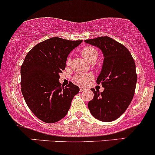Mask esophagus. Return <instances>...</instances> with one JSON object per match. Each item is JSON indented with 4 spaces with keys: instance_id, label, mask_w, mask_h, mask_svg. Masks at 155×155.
<instances>
[{
    "instance_id": "1",
    "label": "esophagus",
    "mask_w": 155,
    "mask_h": 155,
    "mask_svg": "<svg viewBox=\"0 0 155 155\" xmlns=\"http://www.w3.org/2000/svg\"><path fill=\"white\" fill-rule=\"evenodd\" d=\"M85 88L82 87H80V92H83L84 91H85Z\"/></svg>"
}]
</instances>
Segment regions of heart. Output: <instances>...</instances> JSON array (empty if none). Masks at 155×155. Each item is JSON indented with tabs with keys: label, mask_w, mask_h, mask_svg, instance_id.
<instances>
[{
	"label": "heart",
	"mask_w": 155,
	"mask_h": 155,
	"mask_svg": "<svg viewBox=\"0 0 155 155\" xmlns=\"http://www.w3.org/2000/svg\"><path fill=\"white\" fill-rule=\"evenodd\" d=\"M81 56L89 62H94L98 56V52L96 48L92 46H85L81 51ZM71 57H68L66 61V64L68 65L71 62ZM93 79V76L91 74H78L74 76V81L76 84L81 85H85L90 81Z\"/></svg>",
	"instance_id": "heart-1"
}]
</instances>
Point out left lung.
I'll return each instance as SVG.
<instances>
[{
	"label": "left lung",
	"mask_w": 155,
	"mask_h": 155,
	"mask_svg": "<svg viewBox=\"0 0 155 155\" xmlns=\"http://www.w3.org/2000/svg\"><path fill=\"white\" fill-rule=\"evenodd\" d=\"M84 42L103 52L102 69L97 79L104 90L94 88L93 98L88 103L94 118L104 122L113 121L126 111L133 98L137 83L135 63L124 45L110 37H99Z\"/></svg>",
	"instance_id": "obj_1"
}]
</instances>
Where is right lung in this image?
Instances as JSON below:
<instances>
[{"label": "right lung", "mask_w": 155, "mask_h": 155, "mask_svg": "<svg viewBox=\"0 0 155 155\" xmlns=\"http://www.w3.org/2000/svg\"><path fill=\"white\" fill-rule=\"evenodd\" d=\"M82 40L51 37L37 44L21 65V92L35 116L51 124L63 118L79 87L72 82L61 87L59 74L65 68L70 52Z\"/></svg>", "instance_id": "obj_1"}]
</instances>
